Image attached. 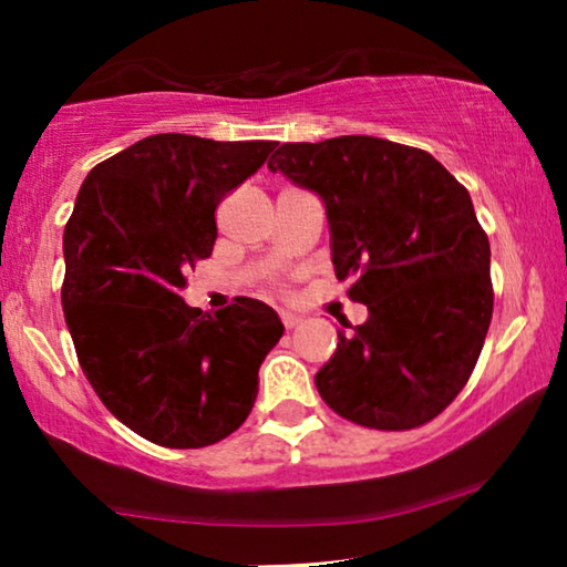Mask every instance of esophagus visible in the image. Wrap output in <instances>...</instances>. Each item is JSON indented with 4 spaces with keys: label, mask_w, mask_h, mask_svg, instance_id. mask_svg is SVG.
Listing matches in <instances>:
<instances>
[{
    "label": "esophagus",
    "mask_w": 567,
    "mask_h": 567,
    "mask_svg": "<svg viewBox=\"0 0 567 567\" xmlns=\"http://www.w3.org/2000/svg\"><path fill=\"white\" fill-rule=\"evenodd\" d=\"M281 322L286 324V330H291V328H297V324H299V317L293 312H281Z\"/></svg>",
    "instance_id": "esophagus-1"
}]
</instances>
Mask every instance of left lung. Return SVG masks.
<instances>
[{
    "label": "left lung",
    "mask_w": 567,
    "mask_h": 567,
    "mask_svg": "<svg viewBox=\"0 0 567 567\" xmlns=\"http://www.w3.org/2000/svg\"><path fill=\"white\" fill-rule=\"evenodd\" d=\"M268 169L322 198L338 281L369 309L317 371L322 400L367 429L408 431L452 402L493 317L491 243L464 185L377 136L281 144Z\"/></svg>",
    "instance_id": "8db88e82"
}]
</instances>
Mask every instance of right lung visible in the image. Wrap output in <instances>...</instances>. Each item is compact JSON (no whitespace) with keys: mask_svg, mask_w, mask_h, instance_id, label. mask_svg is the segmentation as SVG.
<instances>
[{"mask_svg":"<svg viewBox=\"0 0 567 567\" xmlns=\"http://www.w3.org/2000/svg\"><path fill=\"white\" fill-rule=\"evenodd\" d=\"M274 146L154 134L92 167L76 196L64 229L66 328L103 405L152 444L200 449L237 431L284 336L258 299L206 315L181 297L185 274L214 250L216 206Z\"/></svg>","mask_w":567,"mask_h":567,"instance_id":"1","label":"right lung"}]
</instances>
